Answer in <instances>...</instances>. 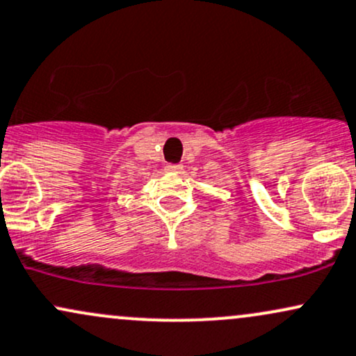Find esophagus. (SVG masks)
Wrapping results in <instances>:
<instances>
[{
    "label": "esophagus",
    "mask_w": 356,
    "mask_h": 356,
    "mask_svg": "<svg viewBox=\"0 0 356 356\" xmlns=\"http://www.w3.org/2000/svg\"><path fill=\"white\" fill-rule=\"evenodd\" d=\"M167 172H181L182 164H165Z\"/></svg>",
    "instance_id": "esophagus-1"
}]
</instances>
